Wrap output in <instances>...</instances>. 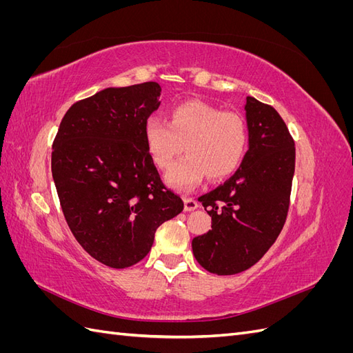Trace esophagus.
I'll use <instances>...</instances> for the list:
<instances>
[{
	"label": "esophagus",
	"instance_id": "1",
	"mask_svg": "<svg viewBox=\"0 0 353 353\" xmlns=\"http://www.w3.org/2000/svg\"><path fill=\"white\" fill-rule=\"evenodd\" d=\"M197 208H199V203L194 199H191V197L184 199V210L185 212H193Z\"/></svg>",
	"mask_w": 353,
	"mask_h": 353
}]
</instances>
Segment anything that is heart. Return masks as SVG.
I'll return each instance as SVG.
<instances>
[{"instance_id":"heart-1","label":"heart","mask_w":353,"mask_h":353,"mask_svg":"<svg viewBox=\"0 0 353 353\" xmlns=\"http://www.w3.org/2000/svg\"><path fill=\"white\" fill-rule=\"evenodd\" d=\"M144 141L154 165L166 169L184 150L165 175L169 187L191 191L205 175L218 181L236 172L248 152L249 130L237 112H222L203 101H185L170 110L169 121L156 116L144 125Z\"/></svg>"}]
</instances>
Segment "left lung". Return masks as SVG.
Wrapping results in <instances>:
<instances>
[{"label":"left lung","mask_w":353,"mask_h":353,"mask_svg":"<svg viewBox=\"0 0 353 353\" xmlns=\"http://www.w3.org/2000/svg\"><path fill=\"white\" fill-rule=\"evenodd\" d=\"M249 150L222 185L199 200L212 230L193 239V253L206 271L232 275L249 270L275 243L290 206L296 148L272 105L245 99Z\"/></svg>","instance_id":"8db88e82"}]
</instances>
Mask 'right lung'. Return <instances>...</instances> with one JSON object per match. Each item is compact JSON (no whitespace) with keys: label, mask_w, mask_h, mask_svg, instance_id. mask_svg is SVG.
Listing matches in <instances>:
<instances>
[{"label":"right lung","mask_w":353,"mask_h":353,"mask_svg":"<svg viewBox=\"0 0 353 353\" xmlns=\"http://www.w3.org/2000/svg\"><path fill=\"white\" fill-rule=\"evenodd\" d=\"M160 91L157 82H144L77 101L52 143L63 215L82 249L110 268L145 258L156 230L184 209L160 179L144 141Z\"/></svg>","instance_id":"add662e5"}]
</instances>
